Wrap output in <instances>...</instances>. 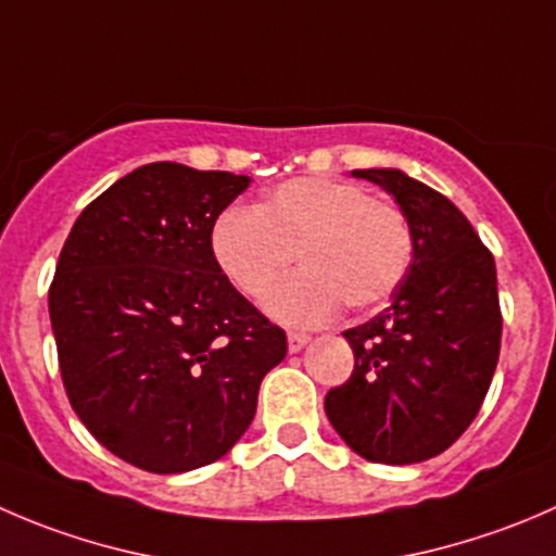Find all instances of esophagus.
I'll return each instance as SVG.
<instances>
[{
    "label": "esophagus",
    "instance_id": "34e87169",
    "mask_svg": "<svg viewBox=\"0 0 556 556\" xmlns=\"http://www.w3.org/2000/svg\"><path fill=\"white\" fill-rule=\"evenodd\" d=\"M309 333L304 331H288V350L290 353H299L301 348H306V342H309Z\"/></svg>",
    "mask_w": 556,
    "mask_h": 556
}]
</instances>
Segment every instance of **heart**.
Here are the masks:
<instances>
[{
  "instance_id": "heart-1",
  "label": "heart",
  "mask_w": 556,
  "mask_h": 556,
  "mask_svg": "<svg viewBox=\"0 0 556 556\" xmlns=\"http://www.w3.org/2000/svg\"><path fill=\"white\" fill-rule=\"evenodd\" d=\"M212 252L250 299L299 255L304 268L268 293V309L288 323H320L342 304L366 312L391 299L413 261V230L396 203L355 181L299 176L255 208H225Z\"/></svg>"
}]
</instances>
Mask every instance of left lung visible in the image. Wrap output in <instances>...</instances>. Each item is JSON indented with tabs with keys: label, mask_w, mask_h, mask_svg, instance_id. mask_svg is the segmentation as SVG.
<instances>
[{
	"label": "left lung",
	"mask_w": 556,
	"mask_h": 556,
	"mask_svg": "<svg viewBox=\"0 0 556 556\" xmlns=\"http://www.w3.org/2000/svg\"><path fill=\"white\" fill-rule=\"evenodd\" d=\"M353 176L396 198L413 230V263L391 304L342 333L355 366L326 393V415L364 459L413 465L451 448L486 399L503 337L497 268L438 190L393 168Z\"/></svg>",
	"instance_id": "8db88e82"
}]
</instances>
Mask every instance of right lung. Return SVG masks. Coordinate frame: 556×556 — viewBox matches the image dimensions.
Wrapping results in <instances>:
<instances>
[{"mask_svg": "<svg viewBox=\"0 0 556 556\" xmlns=\"http://www.w3.org/2000/svg\"><path fill=\"white\" fill-rule=\"evenodd\" d=\"M247 176L135 168L75 219L48 288L59 371L84 427L147 472L228 454L288 337L230 285L214 219Z\"/></svg>", "mask_w": 556, "mask_h": 556, "instance_id": "add662e5", "label": "right lung"}]
</instances>
